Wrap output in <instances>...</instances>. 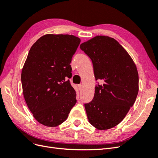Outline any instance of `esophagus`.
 I'll return each mask as SVG.
<instances>
[{
    "label": "esophagus",
    "instance_id": "34e87169",
    "mask_svg": "<svg viewBox=\"0 0 158 158\" xmlns=\"http://www.w3.org/2000/svg\"><path fill=\"white\" fill-rule=\"evenodd\" d=\"M78 88H79V89L80 90H82V88H83V85L82 84H79L78 85Z\"/></svg>",
    "mask_w": 158,
    "mask_h": 158
}]
</instances>
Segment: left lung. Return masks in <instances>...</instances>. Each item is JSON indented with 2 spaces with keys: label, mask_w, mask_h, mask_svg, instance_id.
Listing matches in <instances>:
<instances>
[{
  "label": "left lung",
  "mask_w": 158,
  "mask_h": 158,
  "mask_svg": "<svg viewBox=\"0 0 158 158\" xmlns=\"http://www.w3.org/2000/svg\"><path fill=\"white\" fill-rule=\"evenodd\" d=\"M93 63L95 80L92 101L84 104L89 123L98 130L117 126L135 103L138 73L127 51L112 37L98 35L80 45Z\"/></svg>",
  "instance_id": "8db88e82"
}]
</instances>
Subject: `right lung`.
I'll use <instances>...</instances> for the list:
<instances>
[{
    "instance_id": "1",
    "label": "right lung",
    "mask_w": 158,
    "mask_h": 158,
    "mask_svg": "<svg viewBox=\"0 0 158 158\" xmlns=\"http://www.w3.org/2000/svg\"><path fill=\"white\" fill-rule=\"evenodd\" d=\"M80 43L73 35L47 34L31 47L21 81L27 106L41 125H60L76 103V91L68 79L72 77V57Z\"/></svg>"
}]
</instances>
